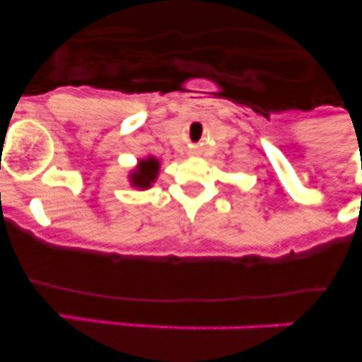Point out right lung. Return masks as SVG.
I'll list each match as a JSON object with an SVG mask.
<instances>
[{
    "instance_id": "obj_1",
    "label": "right lung",
    "mask_w": 362,
    "mask_h": 362,
    "mask_svg": "<svg viewBox=\"0 0 362 362\" xmlns=\"http://www.w3.org/2000/svg\"><path fill=\"white\" fill-rule=\"evenodd\" d=\"M159 170H161V163L158 158H153V156L141 158L129 172L130 187L137 188V190H148L158 181Z\"/></svg>"
}]
</instances>
